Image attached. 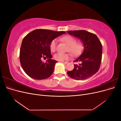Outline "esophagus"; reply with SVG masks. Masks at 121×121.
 Segmentation results:
<instances>
[{
    "label": "esophagus",
    "instance_id": "34e87169",
    "mask_svg": "<svg viewBox=\"0 0 121 121\" xmlns=\"http://www.w3.org/2000/svg\"><path fill=\"white\" fill-rule=\"evenodd\" d=\"M62 63L65 65H67L68 64V62H67V61H62Z\"/></svg>",
    "mask_w": 121,
    "mask_h": 121
}]
</instances>
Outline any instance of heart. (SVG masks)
I'll return each instance as SVG.
<instances>
[{
    "mask_svg": "<svg viewBox=\"0 0 121 121\" xmlns=\"http://www.w3.org/2000/svg\"><path fill=\"white\" fill-rule=\"evenodd\" d=\"M62 40L66 43L69 47L68 51L70 52L74 56H77L80 54L83 49V45L82 43L77 42V40L71 36H65L61 38ZM56 39H54L50 44V49L52 52H54L56 48ZM54 58L56 60L63 61L69 60L71 57L69 53H57L54 55Z\"/></svg>",
    "mask_w": 121,
    "mask_h": 121,
    "instance_id": "1",
    "label": "heart"
}]
</instances>
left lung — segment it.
I'll use <instances>...</instances> for the list:
<instances>
[{"mask_svg":"<svg viewBox=\"0 0 121 121\" xmlns=\"http://www.w3.org/2000/svg\"><path fill=\"white\" fill-rule=\"evenodd\" d=\"M70 35L78 38L82 42L84 50L80 56L74 61L78 62L74 65L72 71H68L71 78L77 80H85L98 72L102 58V46L99 40L95 35L85 30L68 31Z\"/></svg>","mask_w":121,"mask_h":121,"instance_id":"left-lung-1","label":"left lung"}]
</instances>
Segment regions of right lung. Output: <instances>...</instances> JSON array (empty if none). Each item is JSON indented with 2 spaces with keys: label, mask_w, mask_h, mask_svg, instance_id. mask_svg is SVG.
<instances>
[{
  "label": "right lung",
  "mask_w": 121,
  "mask_h": 121,
  "mask_svg": "<svg viewBox=\"0 0 121 121\" xmlns=\"http://www.w3.org/2000/svg\"><path fill=\"white\" fill-rule=\"evenodd\" d=\"M65 31L36 29L24 38L20 52V63L23 70L31 78L36 80L48 78L52 75L57 61L52 59L50 44ZM43 58H48L43 62Z\"/></svg>",
  "instance_id": "right-lung-1"
}]
</instances>
